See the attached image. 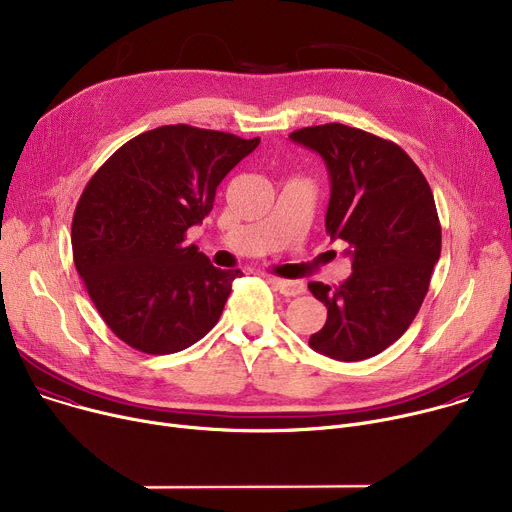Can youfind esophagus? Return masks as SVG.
Here are the masks:
<instances>
[{
  "label": "esophagus",
  "instance_id": "obj_1",
  "mask_svg": "<svg viewBox=\"0 0 512 512\" xmlns=\"http://www.w3.org/2000/svg\"><path fill=\"white\" fill-rule=\"evenodd\" d=\"M268 283H270L274 289H277V291H281L285 297H295V295L305 293V283H303V281L274 279V277H270V279H268Z\"/></svg>",
  "mask_w": 512,
  "mask_h": 512
}]
</instances>
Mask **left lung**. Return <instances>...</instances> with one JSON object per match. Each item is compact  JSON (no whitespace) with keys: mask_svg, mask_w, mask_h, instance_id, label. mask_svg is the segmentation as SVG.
Segmentation results:
<instances>
[{"mask_svg":"<svg viewBox=\"0 0 512 512\" xmlns=\"http://www.w3.org/2000/svg\"><path fill=\"white\" fill-rule=\"evenodd\" d=\"M289 139L322 155L330 176L326 231L352 260L342 285H307L328 309L309 346L344 363L371 359L408 330L439 262L432 190L400 145L367 131L328 123Z\"/></svg>","mask_w":512,"mask_h":512,"instance_id":"1","label":"left lung"}]
</instances>
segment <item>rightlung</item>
Returning <instances> with one entry per match:
<instances>
[{
	"instance_id": "obj_1",
	"label": "right lung",
	"mask_w": 512,
	"mask_h": 512,
	"mask_svg": "<svg viewBox=\"0 0 512 512\" xmlns=\"http://www.w3.org/2000/svg\"><path fill=\"white\" fill-rule=\"evenodd\" d=\"M260 139L166 125L116 149L71 223L77 272L106 326L147 355L199 342L240 270L215 268L186 231L211 213L221 180Z\"/></svg>"
}]
</instances>
